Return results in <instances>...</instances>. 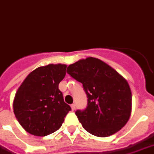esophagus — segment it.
I'll use <instances>...</instances> for the list:
<instances>
[{"label": "esophagus", "instance_id": "34e87169", "mask_svg": "<svg viewBox=\"0 0 154 154\" xmlns=\"http://www.w3.org/2000/svg\"><path fill=\"white\" fill-rule=\"evenodd\" d=\"M70 106H71V109H72V111H75V103L71 104Z\"/></svg>", "mask_w": 154, "mask_h": 154}]
</instances>
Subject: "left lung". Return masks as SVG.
Wrapping results in <instances>:
<instances>
[{"instance_id": "8db88e82", "label": "left lung", "mask_w": 154, "mask_h": 154, "mask_svg": "<svg viewBox=\"0 0 154 154\" xmlns=\"http://www.w3.org/2000/svg\"><path fill=\"white\" fill-rule=\"evenodd\" d=\"M66 71L81 83L87 94V107L77 110L75 115L88 133L107 137L125 126L131 114L132 94L118 72L94 57L69 65Z\"/></svg>"}]
</instances>
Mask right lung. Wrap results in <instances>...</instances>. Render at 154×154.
Masks as SVG:
<instances>
[{
    "mask_svg": "<svg viewBox=\"0 0 154 154\" xmlns=\"http://www.w3.org/2000/svg\"><path fill=\"white\" fill-rule=\"evenodd\" d=\"M67 66L49 64L27 76L15 94L13 108L21 126L29 134L46 136L57 131L71 110L58 88Z\"/></svg>",
    "mask_w": 154,
    "mask_h": 154,
    "instance_id": "1",
    "label": "right lung"
}]
</instances>
